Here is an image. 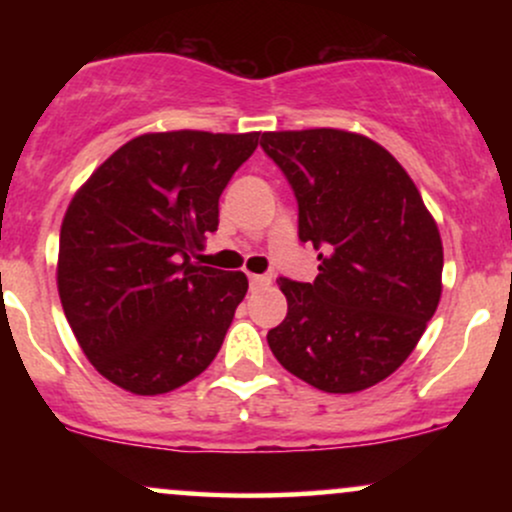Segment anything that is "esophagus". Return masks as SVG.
<instances>
[{
    "instance_id": "34e87169",
    "label": "esophagus",
    "mask_w": 512,
    "mask_h": 512,
    "mask_svg": "<svg viewBox=\"0 0 512 512\" xmlns=\"http://www.w3.org/2000/svg\"><path fill=\"white\" fill-rule=\"evenodd\" d=\"M250 284L255 286V289H262V286L272 284V276H269V274H250Z\"/></svg>"
}]
</instances>
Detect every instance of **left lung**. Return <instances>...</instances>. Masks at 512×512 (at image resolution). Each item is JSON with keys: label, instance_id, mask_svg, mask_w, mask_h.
Returning <instances> with one entry per match:
<instances>
[{"label": "left lung", "instance_id": "8db88e82", "mask_svg": "<svg viewBox=\"0 0 512 512\" xmlns=\"http://www.w3.org/2000/svg\"><path fill=\"white\" fill-rule=\"evenodd\" d=\"M298 202V240L320 252L313 284L279 279L289 313L276 361L322 392L380 383L407 361L440 301L443 243L407 170L342 129L264 132Z\"/></svg>", "mask_w": 512, "mask_h": 512}]
</instances>
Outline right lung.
I'll list each match as a JSON object with an SVG mask.
<instances>
[{"mask_svg": "<svg viewBox=\"0 0 512 512\" xmlns=\"http://www.w3.org/2000/svg\"><path fill=\"white\" fill-rule=\"evenodd\" d=\"M260 134H142L76 192L60 231L57 289L93 368L134 395L190 383L219 354L243 272L192 255L219 228V197Z\"/></svg>", "mask_w": 512, "mask_h": 512, "instance_id": "obj_1", "label": "right lung"}]
</instances>
